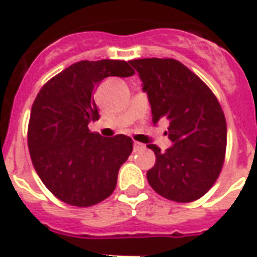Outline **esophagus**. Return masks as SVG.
Instances as JSON below:
<instances>
[{
  "mask_svg": "<svg viewBox=\"0 0 257 257\" xmlns=\"http://www.w3.org/2000/svg\"><path fill=\"white\" fill-rule=\"evenodd\" d=\"M145 149H146V146L143 145V143H140V142H135V143H134V151H135V153L145 150Z\"/></svg>",
  "mask_w": 257,
  "mask_h": 257,
  "instance_id": "1",
  "label": "esophagus"
}]
</instances>
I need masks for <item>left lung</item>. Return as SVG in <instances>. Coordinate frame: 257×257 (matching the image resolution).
Masks as SVG:
<instances>
[{"instance_id":"obj_1","label":"left lung","mask_w":257,"mask_h":257,"mask_svg":"<svg viewBox=\"0 0 257 257\" xmlns=\"http://www.w3.org/2000/svg\"><path fill=\"white\" fill-rule=\"evenodd\" d=\"M131 64L143 81L153 122L167 119L173 146L164 153L149 145L156 165L147 180L164 198L191 202L209 191L220 175L227 125L217 97L198 75L175 59H136Z\"/></svg>"}]
</instances>
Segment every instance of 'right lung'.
Segmentation results:
<instances>
[{
    "label": "right lung",
    "mask_w": 257,
    "mask_h": 257,
    "mask_svg": "<svg viewBox=\"0 0 257 257\" xmlns=\"http://www.w3.org/2000/svg\"><path fill=\"white\" fill-rule=\"evenodd\" d=\"M125 60H81L42 86L33 103L27 143L36 172L66 204L86 208L110 197L118 171L132 153L129 136L103 138L88 123L99 119L93 92L106 77H131Z\"/></svg>",
    "instance_id": "1"
}]
</instances>
